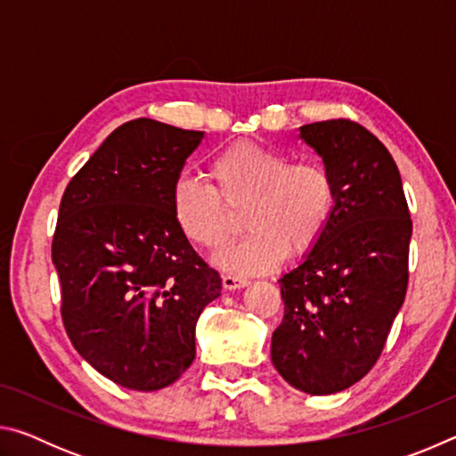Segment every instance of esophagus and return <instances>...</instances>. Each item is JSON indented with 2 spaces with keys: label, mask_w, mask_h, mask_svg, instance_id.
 <instances>
[{
  "label": "esophagus",
  "mask_w": 456,
  "mask_h": 456,
  "mask_svg": "<svg viewBox=\"0 0 456 456\" xmlns=\"http://www.w3.org/2000/svg\"><path fill=\"white\" fill-rule=\"evenodd\" d=\"M245 285H249V280L237 275H223V288L225 289H241Z\"/></svg>",
  "instance_id": "1"
}]
</instances>
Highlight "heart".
<instances>
[{
	"label": "heart",
	"mask_w": 456,
	"mask_h": 456,
	"mask_svg": "<svg viewBox=\"0 0 456 456\" xmlns=\"http://www.w3.org/2000/svg\"><path fill=\"white\" fill-rule=\"evenodd\" d=\"M211 184L179 176L171 189L173 217L191 243L217 249L243 209L249 233L215 256V264L237 275L267 273L283 264L291 247L305 253L320 241L334 213V181L320 163H289L281 151L241 141L221 151L209 165Z\"/></svg>",
	"instance_id": "obj_1"
}]
</instances>
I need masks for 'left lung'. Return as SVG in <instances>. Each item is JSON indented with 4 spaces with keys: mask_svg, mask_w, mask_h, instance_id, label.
I'll use <instances>...</instances> for the list:
<instances>
[{
    "mask_svg": "<svg viewBox=\"0 0 456 456\" xmlns=\"http://www.w3.org/2000/svg\"><path fill=\"white\" fill-rule=\"evenodd\" d=\"M299 138L334 181V213L318 243L280 280L283 320L272 362L293 388L336 395L362 380L404 304L412 221L386 146L352 120L314 122Z\"/></svg>",
    "mask_w": 456,
    "mask_h": 456,
    "instance_id": "left-lung-1",
    "label": "left lung"
}]
</instances>
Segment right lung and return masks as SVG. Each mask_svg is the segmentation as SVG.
Returning <instances> with one entry per match:
<instances>
[{"mask_svg":"<svg viewBox=\"0 0 456 456\" xmlns=\"http://www.w3.org/2000/svg\"><path fill=\"white\" fill-rule=\"evenodd\" d=\"M200 130L125 122L88 159L60 203L52 261L61 318L88 364L130 390L179 380L195 360L200 312L221 277L173 217L171 189Z\"/></svg>","mask_w":456,"mask_h":456,"instance_id":"1","label":"right lung"}]
</instances>
